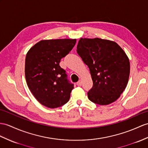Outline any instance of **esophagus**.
<instances>
[{
	"label": "esophagus",
	"mask_w": 148,
	"mask_h": 148,
	"mask_svg": "<svg viewBox=\"0 0 148 148\" xmlns=\"http://www.w3.org/2000/svg\"><path fill=\"white\" fill-rule=\"evenodd\" d=\"M82 84V80H79V81L77 83V85L78 86H81Z\"/></svg>",
	"instance_id": "obj_1"
}]
</instances>
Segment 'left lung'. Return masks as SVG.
<instances>
[{
	"mask_svg": "<svg viewBox=\"0 0 148 148\" xmlns=\"http://www.w3.org/2000/svg\"><path fill=\"white\" fill-rule=\"evenodd\" d=\"M77 49L93 81L88 99L101 106L116 101L127 86L130 74V63L124 50L116 42L98 38H80Z\"/></svg>",
	"mask_w": 148,
	"mask_h": 148,
	"instance_id": "1",
	"label": "left lung"
}]
</instances>
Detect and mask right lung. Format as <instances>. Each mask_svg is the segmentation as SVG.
I'll list each match as a JSON object with an SVG mask.
<instances>
[{
  "mask_svg": "<svg viewBox=\"0 0 148 148\" xmlns=\"http://www.w3.org/2000/svg\"><path fill=\"white\" fill-rule=\"evenodd\" d=\"M76 39L41 40L30 48L25 61V77L30 91L42 105L51 109L68 102L73 84L60 66L62 58L76 44Z\"/></svg>",
  "mask_w": 148,
  "mask_h": 148,
  "instance_id": "right-lung-1",
  "label": "right lung"
}]
</instances>
